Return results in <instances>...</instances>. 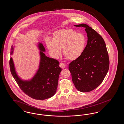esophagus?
<instances>
[{"instance_id":"34e87169","label":"esophagus","mask_w":124,"mask_h":124,"mask_svg":"<svg viewBox=\"0 0 124 124\" xmlns=\"http://www.w3.org/2000/svg\"><path fill=\"white\" fill-rule=\"evenodd\" d=\"M59 66H60L61 68H62V69H64V68H65V64H64L62 63H60Z\"/></svg>"}]
</instances>
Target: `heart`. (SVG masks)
Wrapping results in <instances>:
<instances>
[{
  "label": "heart",
  "mask_w": 124,
  "mask_h": 124,
  "mask_svg": "<svg viewBox=\"0 0 124 124\" xmlns=\"http://www.w3.org/2000/svg\"><path fill=\"white\" fill-rule=\"evenodd\" d=\"M86 44L85 36L72 29H63L55 33L53 40L48 39L46 46L51 56L57 58L61 54V49L67 59L73 60L82 53Z\"/></svg>",
  "instance_id": "1"
}]
</instances>
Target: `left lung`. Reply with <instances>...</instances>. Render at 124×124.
<instances>
[{"mask_svg":"<svg viewBox=\"0 0 124 124\" xmlns=\"http://www.w3.org/2000/svg\"><path fill=\"white\" fill-rule=\"evenodd\" d=\"M85 28L87 43L81 55L69 65L72 80L81 92H91L99 86L109 67V59L103 38L87 24L74 25Z\"/></svg>","mask_w":124,"mask_h":124,"instance_id":"left-lung-1","label":"left lung"}]
</instances>
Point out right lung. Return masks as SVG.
<instances>
[{"mask_svg": "<svg viewBox=\"0 0 124 124\" xmlns=\"http://www.w3.org/2000/svg\"><path fill=\"white\" fill-rule=\"evenodd\" d=\"M38 47L40 50V57L39 68L29 80H24L18 77L12 58H10L9 64L12 76L24 93L32 99L44 100L51 98L55 94L62 69L57 60L46 56L44 53L46 50L42 43H39ZM13 50V47H12L11 55Z\"/></svg>", "mask_w": 124, "mask_h": 124, "instance_id": "right-lung-1", "label": "right lung"}]
</instances>
